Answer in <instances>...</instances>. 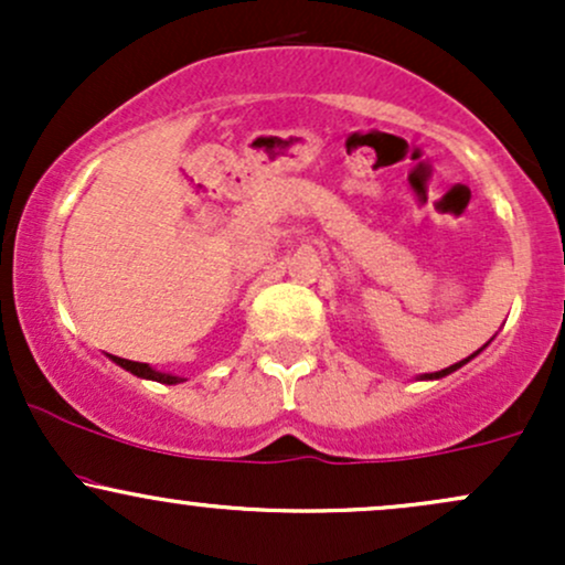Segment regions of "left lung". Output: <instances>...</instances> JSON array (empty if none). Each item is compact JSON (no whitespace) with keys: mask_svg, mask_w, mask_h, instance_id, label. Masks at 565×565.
Returning a JSON list of instances; mask_svg holds the SVG:
<instances>
[{"mask_svg":"<svg viewBox=\"0 0 565 565\" xmlns=\"http://www.w3.org/2000/svg\"><path fill=\"white\" fill-rule=\"evenodd\" d=\"M491 342V340H489ZM489 342H486V345H489ZM483 345V348H486ZM483 348H478L476 350V353H472V355H468V359H462V361H459V364H451V366H446V369H440V372H430V374H419V377L417 380H440V377H446V374H451V372H457V369H462L465 364H468V361H472V359H476V355L478 353H481V350Z\"/></svg>","mask_w":565,"mask_h":565,"instance_id":"1","label":"left lung"}]
</instances>
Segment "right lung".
I'll use <instances>...</instances> for the list:
<instances>
[{
    "mask_svg": "<svg viewBox=\"0 0 565 565\" xmlns=\"http://www.w3.org/2000/svg\"><path fill=\"white\" fill-rule=\"evenodd\" d=\"M108 359H111L116 366L127 369L129 374H135V377H140V380H153V382H161V385H178V382H185L183 377H178V374L159 372V369H153V366H148V364H138V361L119 359V355H108Z\"/></svg>",
    "mask_w": 565,
    "mask_h": 565,
    "instance_id": "obj_1",
    "label": "right lung"
}]
</instances>
